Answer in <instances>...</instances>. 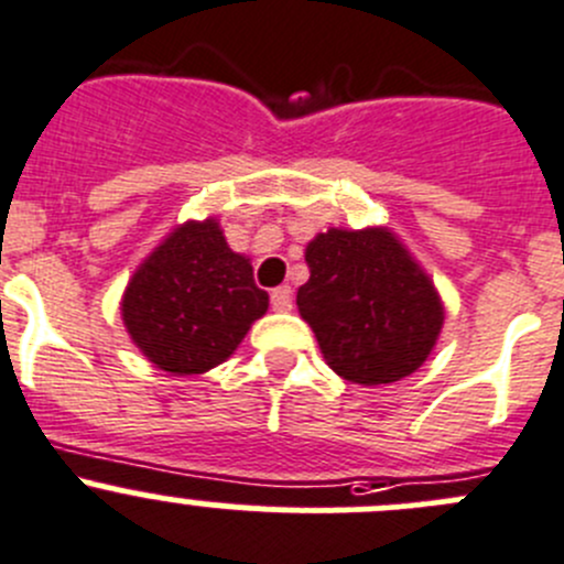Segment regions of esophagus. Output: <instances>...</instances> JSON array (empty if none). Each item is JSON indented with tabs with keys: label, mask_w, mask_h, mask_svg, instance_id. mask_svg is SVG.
<instances>
[{
	"label": "esophagus",
	"mask_w": 564,
	"mask_h": 564,
	"mask_svg": "<svg viewBox=\"0 0 564 564\" xmlns=\"http://www.w3.org/2000/svg\"><path fill=\"white\" fill-rule=\"evenodd\" d=\"M270 300H272V308L281 311V314H286V311H292V286L272 289Z\"/></svg>",
	"instance_id": "34e87169"
}]
</instances>
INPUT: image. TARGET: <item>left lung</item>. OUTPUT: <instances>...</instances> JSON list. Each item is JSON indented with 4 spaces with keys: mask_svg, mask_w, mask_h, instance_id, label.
I'll use <instances>...</instances> for the list:
<instances>
[{
    "mask_svg": "<svg viewBox=\"0 0 564 564\" xmlns=\"http://www.w3.org/2000/svg\"><path fill=\"white\" fill-rule=\"evenodd\" d=\"M311 278L297 289L327 366L358 386L413 375L444 327L427 270L388 228H327L305 245Z\"/></svg>",
    "mask_w": 564,
    "mask_h": 564,
    "instance_id": "8db88e82",
    "label": "left lung"
}]
</instances>
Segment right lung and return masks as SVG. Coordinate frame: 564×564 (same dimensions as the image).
I'll list each match as a JSON object with an SVG mask.
<instances>
[{"instance_id":"right-lung-1","label":"right lung","mask_w":564,"mask_h":564,"mask_svg":"<svg viewBox=\"0 0 564 564\" xmlns=\"http://www.w3.org/2000/svg\"><path fill=\"white\" fill-rule=\"evenodd\" d=\"M270 294L220 220H187L151 250L126 283L120 316L137 349L162 371L204 375L234 355Z\"/></svg>"}]
</instances>
